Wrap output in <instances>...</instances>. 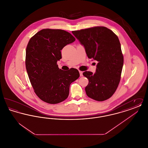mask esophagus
<instances>
[{
	"mask_svg": "<svg viewBox=\"0 0 148 148\" xmlns=\"http://www.w3.org/2000/svg\"><path fill=\"white\" fill-rule=\"evenodd\" d=\"M79 73H80V77H82V76H83V71H79Z\"/></svg>",
	"mask_w": 148,
	"mask_h": 148,
	"instance_id": "obj_1",
	"label": "esophagus"
}]
</instances>
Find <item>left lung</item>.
Segmentation results:
<instances>
[{
	"instance_id": "left-lung-1",
	"label": "left lung",
	"mask_w": 148,
	"mask_h": 148,
	"mask_svg": "<svg viewBox=\"0 0 148 148\" xmlns=\"http://www.w3.org/2000/svg\"><path fill=\"white\" fill-rule=\"evenodd\" d=\"M72 33L84 46L89 59L98 62L96 73L84 71L89 80L85 87L88 97L98 101L112 97L120 81L124 63L119 38L105 27H94L73 31Z\"/></svg>"
}]
</instances>
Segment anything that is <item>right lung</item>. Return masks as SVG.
I'll use <instances>...</instances> for the list:
<instances>
[{
    "mask_svg": "<svg viewBox=\"0 0 148 148\" xmlns=\"http://www.w3.org/2000/svg\"><path fill=\"white\" fill-rule=\"evenodd\" d=\"M75 40L71 33L64 30L44 29L29 41L26 69L36 95L45 103L55 104L65 100L71 83L80 76L77 69L63 71L57 64L62 58L60 50Z\"/></svg>",
    "mask_w": 148,
    "mask_h": 148,
    "instance_id": "right-lung-1",
    "label": "right lung"
}]
</instances>
